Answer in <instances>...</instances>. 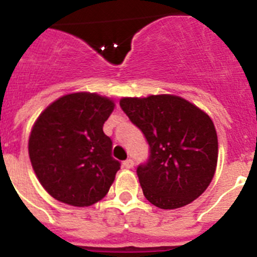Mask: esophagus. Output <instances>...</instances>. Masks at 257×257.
Wrapping results in <instances>:
<instances>
[{"label":"esophagus","mask_w":257,"mask_h":257,"mask_svg":"<svg viewBox=\"0 0 257 257\" xmlns=\"http://www.w3.org/2000/svg\"><path fill=\"white\" fill-rule=\"evenodd\" d=\"M123 166L126 169H133L134 167V161L131 158H127L126 161H123Z\"/></svg>","instance_id":"obj_1"}]
</instances>
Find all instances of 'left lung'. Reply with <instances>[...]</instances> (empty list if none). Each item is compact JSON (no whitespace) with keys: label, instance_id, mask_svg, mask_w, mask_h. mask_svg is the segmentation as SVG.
I'll return each instance as SVG.
<instances>
[{"label":"left lung","instance_id":"1","mask_svg":"<svg viewBox=\"0 0 257 257\" xmlns=\"http://www.w3.org/2000/svg\"><path fill=\"white\" fill-rule=\"evenodd\" d=\"M119 105L149 145L148 160L136 169L145 198L163 210L198 198L216 170L217 135L211 118L174 95L123 97Z\"/></svg>","mask_w":257,"mask_h":257}]
</instances>
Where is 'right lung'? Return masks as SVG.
Returning <instances> with one entry per match:
<instances>
[{
	"mask_svg": "<svg viewBox=\"0 0 257 257\" xmlns=\"http://www.w3.org/2000/svg\"><path fill=\"white\" fill-rule=\"evenodd\" d=\"M114 103L90 92L65 95L50 104L29 138L32 166L42 187L58 201L77 207L108 193L121 162L103 131Z\"/></svg>",
	"mask_w": 257,
	"mask_h": 257,
	"instance_id": "1",
	"label": "right lung"
}]
</instances>
